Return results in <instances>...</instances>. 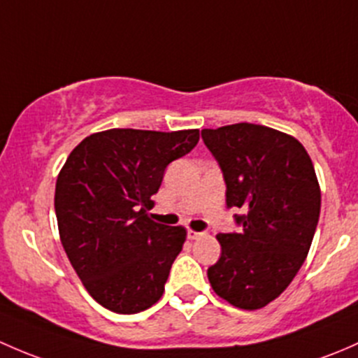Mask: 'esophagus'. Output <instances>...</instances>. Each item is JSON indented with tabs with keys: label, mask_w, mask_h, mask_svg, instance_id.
I'll return each instance as SVG.
<instances>
[{
	"label": "esophagus",
	"mask_w": 358,
	"mask_h": 358,
	"mask_svg": "<svg viewBox=\"0 0 358 358\" xmlns=\"http://www.w3.org/2000/svg\"><path fill=\"white\" fill-rule=\"evenodd\" d=\"M203 236H205V233H196V231L187 229V238L189 239H200V238H203Z\"/></svg>",
	"instance_id": "esophagus-1"
}]
</instances>
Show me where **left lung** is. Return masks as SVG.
<instances>
[{
    "instance_id": "8db88e82",
    "label": "left lung",
    "mask_w": 358,
    "mask_h": 358,
    "mask_svg": "<svg viewBox=\"0 0 358 358\" xmlns=\"http://www.w3.org/2000/svg\"><path fill=\"white\" fill-rule=\"evenodd\" d=\"M201 139L226 180L227 208H241L238 233H220V259L208 267L213 291L257 310L279 296L314 239L320 187L310 157L293 136L257 124L203 129Z\"/></svg>"
}]
</instances>
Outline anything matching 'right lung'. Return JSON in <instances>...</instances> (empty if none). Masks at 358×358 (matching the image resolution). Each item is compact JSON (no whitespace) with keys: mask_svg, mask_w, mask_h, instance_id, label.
<instances>
[{"mask_svg":"<svg viewBox=\"0 0 358 358\" xmlns=\"http://www.w3.org/2000/svg\"><path fill=\"white\" fill-rule=\"evenodd\" d=\"M198 139V129H108L83 139L58 174L62 245L84 288L108 310L138 314L164 294L186 229L153 222L146 212L167 165Z\"/></svg>","mask_w":358,"mask_h":358,"instance_id":"right-lung-1","label":"right lung"}]
</instances>
